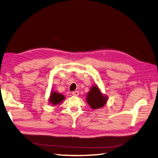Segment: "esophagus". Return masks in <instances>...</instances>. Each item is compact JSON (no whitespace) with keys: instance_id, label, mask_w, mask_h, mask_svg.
<instances>
[{"instance_id":"obj_1","label":"esophagus","mask_w":158,"mask_h":158,"mask_svg":"<svg viewBox=\"0 0 158 158\" xmlns=\"http://www.w3.org/2000/svg\"><path fill=\"white\" fill-rule=\"evenodd\" d=\"M79 91H75L72 92V95L74 96H77V95H79Z\"/></svg>"}]
</instances>
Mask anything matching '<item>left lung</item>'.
Here are the masks:
<instances>
[{
	"mask_svg": "<svg viewBox=\"0 0 158 158\" xmlns=\"http://www.w3.org/2000/svg\"><path fill=\"white\" fill-rule=\"evenodd\" d=\"M87 102L91 108L99 109L106 103L107 98L101 94L98 87L94 86L87 95Z\"/></svg>",
	"mask_w": 158,
	"mask_h": 158,
	"instance_id": "left-lung-1",
	"label": "left lung"
}]
</instances>
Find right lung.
Masks as SVG:
<instances>
[{"mask_svg":"<svg viewBox=\"0 0 158 158\" xmlns=\"http://www.w3.org/2000/svg\"><path fill=\"white\" fill-rule=\"evenodd\" d=\"M64 99V96L60 94H57L56 92H52L50 97V102L52 104L56 105L59 104Z\"/></svg>","mask_w":158,"mask_h":158,"instance_id":"obj_1","label":"right lung"}]
</instances>
